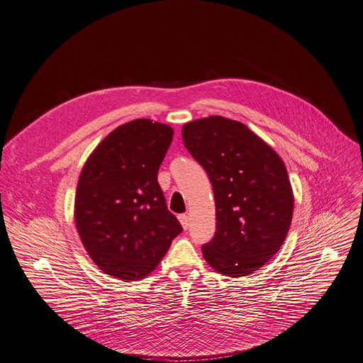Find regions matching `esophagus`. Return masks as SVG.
Instances as JSON below:
<instances>
[{"instance_id": "obj_1", "label": "esophagus", "mask_w": 363, "mask_h": 363, "mask_svg": "<svg viewBox=\"0 0 363 363\" xmlns=\"http://www.w3.org/2000/svg\"><path fill=\"white\" fill-rule=\"evenodd\" d=\"M178 220H179V223H181V225H182L184 230H186V228L189 227V217H188V216L182 214V216L178 217Z\"/></svg>"}]
</instances>
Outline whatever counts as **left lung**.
Here are the masks:
<instances>
[{
	"instance_id": "obj_1",
	"label": "left lung",
	"mask_w": 363,
	"mask_h": 363,
	"mask_svg": "<svg viewBox=\"0 0 363 363\" xmlns=\"http://www.w3.org/2000/svg\"><path fill=\"white\" fill-rule=\"evenodd\" d=\"M182 140L214 191L217 231L202 245L205 262L227 277L252 274L281 248L291 224L294 195L283 160L244 123L223 116L185 123Z\"/></svg>"
}]
</instances>
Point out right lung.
<instances>
[{
    "label": "right lung",
    "instance_id": "1",
    "mask_svg": "<svg viewBox=\"0 0 363 363\" xmlns=\"http://www.w3.org/2000/svg\"><path fill=\"white\" fill-rule=\"evenodd\" d=\"M172 139L169 125L135 119L113 129L82 168L76 230L93 263L111 277L145 279L182 231L158 184Z\"/></svg>",
    "mask_w": 363,
    "mask_h": 363
}]
</instances>
